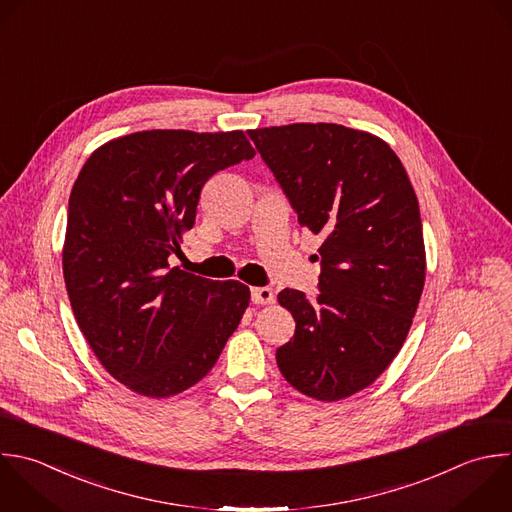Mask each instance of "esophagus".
I'll return each instance as SVG.
<instances>
[{
	"label": "esophagus",
	"instance_id": "34e87169",
	"mask_svg": "<svg viewBox=\"0 0 512 512\" xmlns=\"http://www.w3.org/2000/svg\"><path fill=\"white\" fill-rule=\"evenodd\" d=\"M250 294H252L254 304H272L274 302V294L266 286H256L250 290Z\"/></svg>",
	"mask_w": 512,
	"mask_h": 512
}]
</instances>
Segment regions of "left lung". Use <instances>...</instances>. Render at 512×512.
I'll return each mask as SVG.
<instances>
[{"label": "left lung", "mask_w": 512, "mask_h": 512, "mask_svg": "<svg viewBox=\"0 0 512 512\" xmlns=\"http://www.w3.org/2000/svg\"><path fill=\"white\" fill-rule=\"evenodd\" d=\"M298 222L324 238L320 294L282 290L296 332L276 350L302 394L334 402L370 386L394 360L424 288L418 200L392 148L340 124L248 130Z\"/></svg>", "instance_id": "1"}]
</instances>
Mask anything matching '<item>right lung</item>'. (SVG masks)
<instances>
[{
  "mask_svg": "<svg viewBox=\"0 0 512 512\" xmlns=\"http://www.w3.org/2000/svg\"><path fill=\"white\" fill-rule=\"evenodd\" d=\"M254 154L240 130L136 132L100 146L72 188L64 280L74 316L102 366L142 396L200 382L248 308V286L168 258L208 178Z\"/></svg>",
  "mask_w": 512,
  "mask_h": 512,
  "instance_id": "1",
  "label": "right lung"
}]
</instances>
